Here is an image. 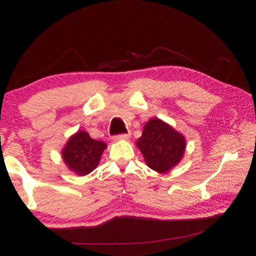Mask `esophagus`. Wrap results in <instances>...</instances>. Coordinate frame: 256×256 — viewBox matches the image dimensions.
Instances as JSON below:
<instances>
[{"instance_id": "1", "label": "esophagus", "mask_w": 256, "mask_h": 256, "mask_svg": "<svg viewBox=\"0 0 256 256\" xmlns=\"http://www.w3.org/2000/svg\"><path fill=\"white\" fill-rule=\"evenodd\" d=\"M130 134L128 133H125V134H120V136H116L112 138V140L114 141H120V140H128L130 138Z\"/></svg>"}]
</instances>
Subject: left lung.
Masks as SVG:
<instances>
[{
  "instance_id": "left-lung-1",
  "label": "left lung",
  "mask_w": 256,
  "mask_h": 256,
  "mask_svg": "<svg viewBox=\"0 0 256 256\" xmlns=\"http://www.w3.org/2000/svg\"><path fill=\"white\" fill-rule=\"evenodd\" d=\"M136 146L144 154L146 166L164 174L177 166L183 159L186 138L172 125L152 118L146 123L142 136Z\"/></svg>"
}]
</instances>
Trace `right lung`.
<instances>
[{"label":"right lung","instance_id":"obj_1","mask_svg":"<svg viewBox=\"0 0 256 256\" xmlns=\"http://www.w3.org/2000/svg\"><path fill=\"white\" fill-rule=\"evenodd\" d=\"M106 148L105 142L94 140L88 132L79 130L68 138L60 154L68 170L78 176H86L98 166Z\"/></svg>","mask_w":256,"mask_h":256}]
</instances>
